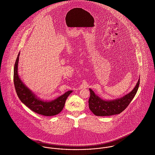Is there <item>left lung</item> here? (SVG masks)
Listing matches in <instances>:
<instances>
[{
    "mask_svg": "<svg viewBox=\"0 0 155 155\" xmlns=\"http://www.w3.org/2000/svg\"><path fill=\"white\" fill-rule=\"evenodd\" d=\"M140 81V77L132 91L123 97L111 100L102 99L91 89H89L91 95L89 100V107L90 110L96 116L104 117L120 114L129 106L135 96L139 87Z\"/></svg>",
    "mask_w": 155,
    "mask_h": 155,
    "instance_id": "8db88e82",
    "label": "left lung"
}]
</instances>
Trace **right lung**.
Segmentation results:
<instances>
[{
    "instance_id": "right-lung-1",
    "label": "right lung",
    "mask_w": 155,
    "mask_h": 155,
    "mask_svg": "<svg viewBox=\"0 0 155 155\" xmlns=\"http://www.w3.org/2000/svg\"><path fill=\"white\" fill-rule=\"evenodd\" d=\"M18 53L14 68V83L16 93L20 100L33 112L46 117H51L58 114L63 110L68 96L73 92L69 91L57 98L47 101L37 97L21 80L18 74Z\"/></svg>"
}]
</instances>
